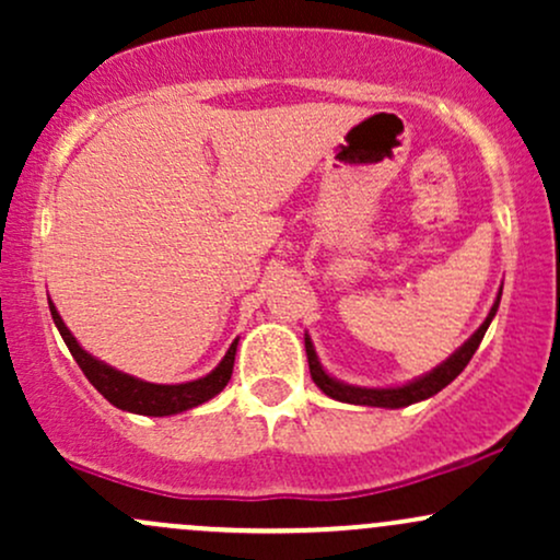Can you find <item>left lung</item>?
Instances as JSON below:
<instances>
[{"label":"left lung","instance_id":"left-lung-1","mask_svg":"<svg viewBox=\"0 0 560 560\" xmlns=\"http://www.w3.org/2000/svg\"><path fill=\"white\" fill-rule=\"evenodd\" d=\"M500 294H503V289H500L498 298H494L490 313H487V318H485V324H481L479 329L474 331L471 337H468L466 342L447 358V361H442L436 369L429 371V374L410 378V382H405V384H395V387H358V384H347V382H342V378L331 376L329 371L320 365L311 334L305 331V352H307V365H311L313 382H316V387L324 392V395H329L339 402H350V405H371V408H405V405L429 400V397L436 395V392L445 389L447 384L466 369L468 361H471L479 342L485 339V331L490 329L494 313H498Z\"/></svg>","mask_w":560,"mask_h":560}]
</instances>
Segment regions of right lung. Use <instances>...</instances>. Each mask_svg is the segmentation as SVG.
Masks as SVG:
<instances>
[{"mask_svg":"<svg viewBox=\"0 0 560 560\" xmlns=\"http://www.w3.org/2000/svg\"><path fill=\"white\" fill-rule=\"evenodd\" d=\"M49 313H52V320L60 331V337L66 339L70 355L75 358V363L81 365V371L86 374L89 382L94 384V389L105 397L107 402H113L115 408L128 410V413L139 416H176L184 413V410L197 408V405L213 400L215 395H221L223 387L229 384L231 371H234V355L240 339H234L226 350V355L221 358V363L215 365L210 374L191 378V382L182 384H152L144 382V378H137L131 374H124V371L113 369L100 358H94L92 352H86L79 345V339L70 334L66 320L57 313L55 302L49 300Z\"/></svg>","mask_w":560,"mask_h":560,"instance_id":"add662e5","label":"right lung"}]
</instances>
